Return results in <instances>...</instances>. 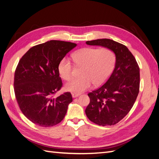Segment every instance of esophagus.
<instances>
[{"label":"esophagus","mask_w":159,"mask_h":159,"mask_svg":"<svg viewBox=\"0 0 159 159\" xmlns=\"http://www.w3.org/2000/svg\"><path fill=\"white\" fill-rule=\"evenodd\" d=\"M79 96H80L79 93H72V98H76V97H78Z\"/></svg>","instance_id":"34e87169"}]
</instances>
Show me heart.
<instances>
[{"instance_id": "obj_1", "label": "heart", "mask_w": 159, "mask_h": 159, "mask_svg": "<svg viewBox=\"0 0 159 159\" xmlns=\"http://www.w3.org/2000/svg\"><path fill=\"white\" fill-rule=\"evenodd\" d=\"M77 66H83L80 78L73 79L65 84L66 91L80 93L94 85L105 83L114 69L116 57L111 50L103 48H83L72 54ZM58 71L62 79L69 80L72 73V65L67 58H63L58 65Z\"/></svg>"}]
</instances>
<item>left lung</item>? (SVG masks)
I'll return each mask as SVG.
<instances>
[{
	"instance_id": "1",
	"label": "left lung",
	"mask_w": 159,
	"mask_h": 159,
	"mask_svg": "<svg viewBox=\"0 0 159 159\" xmlns=\"http://www.w3.org/2000/svg\"><path fill=\"white\" fill-rule=\"evenodd\" d=\"M86 44L105 47L115 54L114 70L105 84L88 94L90 103L85 110L94 123L114 125L128 114L137 99L140 84L139 65L128 48L114 40L97 39Z\"/></svg>"
}]
</instances>
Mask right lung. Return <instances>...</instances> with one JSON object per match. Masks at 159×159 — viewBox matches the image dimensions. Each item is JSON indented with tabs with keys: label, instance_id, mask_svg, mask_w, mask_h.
<instances>
[{
	"label": "right lung",
	"instance_id": "obj_1",
	"mask_svg": "<svg viewBox=\"0 0 159 159\" xmlns=\"http://www.w3.org/2000/svg\"><path fill=\"white\" fill-rule=\"evenodd\" d=\"M76 44L50 40L30 48L15 72V97L22 112L33 123L49 127L61 122L72 101L70 93L57 98L52 94L62 87L58 65Z\"/></svg>",
	"mask_w": 159,
	"mask_h": 159
}]
</instances>
